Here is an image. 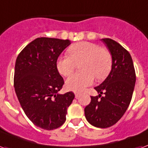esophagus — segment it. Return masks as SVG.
<instances>
[{
	"instance_id": "obj_1",
	"label": "esophagus",
	"mask_w": 148,
	"mask_h": 148,
	"mask_svg": "<svg viewBox=\"0 0 148 148\" xmlns=\"http://www.w3.org/2000/svg\"><path fill=\"white\" fill-rule=\"evenodd\" d=\"M74 95H75V98H76V99H78L79 96H80V93H77V92H76Z\"/></svg>"
}]
</instances>
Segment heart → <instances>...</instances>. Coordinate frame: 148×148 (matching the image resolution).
Here are the masks:
<instances>
[{
    "label": "heart",
    "instance_id": "heart-1",
    "mask_svg": "<svg viewBox=\"0 0 148 148\" xmlns=\"http://www.w3.org/2000/svg\"><path fill=\"white\" fill-rule=\"evenodd\" d=\"M70 56H60L56 68L60 74L68 76L80 63L82 71L72 74L66 79V88L73 92H82L97 79H104L112 68V56L107 49L90 42H80L68 49Z\"/></svg>",
    "mask_w": 148,
    "mask_h": 148
}]
</instances>
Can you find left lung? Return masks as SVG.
<instances>
[{
    "mask_svg": "<svg viewBox=\"0 0 148 148\" xmlns=\"http://www.w3.org/2000/svg\"><path fill=\"white\" fill-rule=\"evenodd\" d=\"M101 41L111 53L112 69L104 82L95 88L99 96H91L84 114L92 126L107 128L116 123L127 111L134 92L136 74L133 60L127 49L111 39H101ZM103 92L105 95L101 97Z\"/></svg>",
    "mask_w": 148,
    "mask_h": 148,
    "instance_id": "8db88e82",
    "label": "left lung"
}]
</instances>
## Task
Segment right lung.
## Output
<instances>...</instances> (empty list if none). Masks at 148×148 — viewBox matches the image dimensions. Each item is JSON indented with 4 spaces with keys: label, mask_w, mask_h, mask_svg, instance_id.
<instances>
[{
    "label": "right lung",
    "mask_w": 148,
    "mask_h": 148,
    "mask_svg": "<svg viewBox=\"0 0 148 148\" xmlns=\"http://www.w3.org/2000/svg\"><path fill=\"white\" fill-rule=\"evenodd\" d=\"M71 43L68 39L37 38L16 59L14 86L18 99L28 118L43 130L62 126L74 99L72 92L59 93L64 82L56 68L58 57Z\"/></svg>",
    "instance_id": "1"
}]
</instances>
